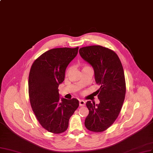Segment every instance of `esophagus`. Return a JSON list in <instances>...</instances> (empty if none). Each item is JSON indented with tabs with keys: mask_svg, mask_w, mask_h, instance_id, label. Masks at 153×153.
Returning <instances> with one entry per match:
<instances>
[{
	"mask_svg": "<svg viewBox=\"0 0 153 153\" xmlns=\"http://www.w3.org/2000/svg\"><path fill=\"white\" fill-rule=\"evenodd\" d=\"M85 102L82 100H79V106L82 107V106H85Z\"/></svg>",
	"mask_w": 153,
	"mask_h": 153,
	"instance_id": "esophagus-1",
	"label": "esophagus"
}]
</instances>
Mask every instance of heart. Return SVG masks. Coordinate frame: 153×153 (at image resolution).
I'll return each mask as SVG.
<instances>
[{
  "mask_svg": "<svg viewBox=\"0 0 153 153\" xmlns=\"http://www.w3.org/2000/svg\"><path fill=\"white\" fill-rule=\"evenodd\" d=\"M70 70H71V68H68V69L67 70V73H68V72H69Z\"/></svg>",
  "mask_w": 153,
  "mask_h": 153,
  "instance_id": "1",
  "label": "heart"
}]
</instances>
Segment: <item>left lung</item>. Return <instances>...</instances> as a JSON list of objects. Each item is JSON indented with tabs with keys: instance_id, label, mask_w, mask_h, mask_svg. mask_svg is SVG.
<instances>
[{
	"instance_id": "left-lung-1",
	"label": "left lung",
	"mask_w": 153,
	"mask_h": 153,
	"mask_svg": "<svg viewBox=\"0 0 153 153\" xmlns=\"http://www.w3.org/2000/svg\"><path fill=\"white\" fill-rule=\"evenodd\" d=\"M79 52L93 68L95 82L100 86L97 91L100 103L86 102L89 114L85 125L88 130L101 132L110 127L120 114L126 93L124 71L117 54L109 49L90 46L80 48Z\"/></svg>"
}]
</instances>
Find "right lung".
<instances>
[{"instance_id": "1", "label": "right lung", "mask_w": 153, "mask_h": 153, "mask_svg": "<svg viewBox=\"0 0 153 153\" xmlns=\"http://www.w3.org/2000/svg\"><path fill=\"white\" fill-rule=\"evenodd\" d=\"M79 48H55L34 61L28 77V93L32 110L41 126L53 134H61L79 107L76 98L60 97L58 86L65 79L66 68Z\"/></svg>"}]
</instances>
